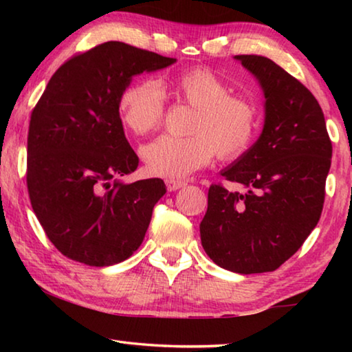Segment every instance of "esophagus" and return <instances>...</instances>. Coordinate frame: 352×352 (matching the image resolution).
I'll use <instances>...</instances> for the list:
<instances>
[{
    "label": "esophagus",
    "mask_w": 352,
    "mask_h": 352,
    "mask_svg": "<svg viewBox=\"0 0 352 352\" xmlns=\"http://www.w3.org/2000/svg\"><path fill=\"white\" fill-rule=\"evenodd\" d=\"M183 186H186V183L182 180H166V188H168V190H177Z\"/></svg>",
    "instance_id": "esophagus-1"
}]
</instances>
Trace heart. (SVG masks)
<instances>
[{
    "label": "heart",
    "mask_w": 352,
    "mask_h": 352,
    "mask_svg": "<svg viewBox=\"0 0 352 352\" xmlns=\"http://www.w3.org/2000/svg\"><path fill=\"white\" fill-rule=\"evenodd\" d=\"M163 88L194 107L188 136L162 135L142 146L141 157L153 175L183 178L204 168L217 153L220 160H234L252 142L258 111L248 99L230 94L228 85L208 68H189L162 85L140 79L124 88L119 96L122 122L136 135L151 133L164 115Z\"/></svg>",
    "instance_id": "1"
}]
</instances>
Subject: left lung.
Returning a JSON list of instances; mask_svg holds the SVG:
<instances>
[{
    "label": "left lung",
    "instance_id": "1",
    "mask_svg": "<svg viewBox=\"0 0 352 352\" xmlns=\"http://www.w3.org/2000/svg\"><path fill=\"white\" fill-rule=\"evenodd\" d=\"M264 91L258 141L220 174L239 190L211 184L200 223L206 254L225 270H276L317 226L332 144L314 94L262 56H236Z\"/></svg>",
    "mask_w": 352,
    "mask_h": 352
}]
</instances>
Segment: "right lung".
<instances>
[{"label":"right lung","instance_id":"right-lung-1","mask_svg":"<svg viewBox=\"0 0 352 352\" xmlns=\"http://www.w3.org/2000/svg\"><path fill=\"white\" fill-rule=\"evenodd\" d=\"M175 62L107 41L71 57L47 82L29 122L26 182L47 239L67 258L107 267L142 243L166 184L119 180L140 163L124 135L119 96L133 76Z\"/></svg>","mask_w":352,"mask_h":352}]
</instances>
